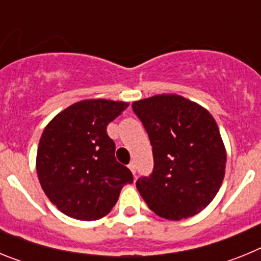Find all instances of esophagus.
Returning <instances> with one entry per match:
<instances>
[{
  "label": "esophagus",
  "mask_w": 261,
  "mask_h": 261,
  "mask_svg": "<svg viewBox=\"0 0 261 261\" xmlns=\"http://www.w3.org/2000/svg\"><path fill=\"white\" fill-rule=\"evenodd\" d=\"M128 167H129V170L132 171V174L135 175L136 174V163L135 162H130V163H129Z\"/></svg>",
  "instance_id": "1"
}]
</instances>
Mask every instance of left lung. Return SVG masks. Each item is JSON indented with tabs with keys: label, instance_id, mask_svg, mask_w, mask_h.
Here are the masks:
<instances>
[{
	"label": "left lung",
	"instance_id": "1",
	"mask_svg": "<svg viewBox=\"0 0 261 261\" xmlns=\"http://www.w3.org/2000/svg\"><path fill=\"white\" fill-rule=\"evenodd\" d=\"M133 112L153 146L154 168L136 181L156 216L179 221L211 204L225 176L226 150L208 111L175 94L137 100Z\"/></svg>",
	"mask_w": 261,
	"mask_h": 261
}]
</instances>
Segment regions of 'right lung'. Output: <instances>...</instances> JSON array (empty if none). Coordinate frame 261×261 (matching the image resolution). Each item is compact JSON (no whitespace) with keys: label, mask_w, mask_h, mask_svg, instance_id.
<instances>
[{"label":"right lung","mask_w":261,"mask_h":261,"mask_svg":"<svg viewBox=\"0 0 261 261\" xmlns=\"http://www.w3.org/2000/svg\"><path fill=\"white\" fill-rule=\"evenodd\" d=\"M128 103L86 99L50 120L39 141L36 172L48 199L66 216L95 221L107 216L120 191L133 183L115 158L107 125Z\"/></svg>","instance_id":"1"}]
</instances>
